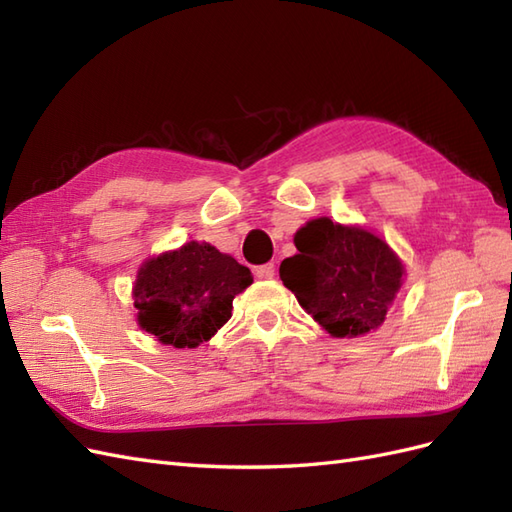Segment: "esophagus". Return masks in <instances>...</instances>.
Segmentation results:
<instances>
[{
	"instance_id": "esophagus-1",
	"label": "esophagus",
	"mask_w": 512,
	"mask_h": 512,
	"mask_svg": "<svg viewBox=\"0 0 512 512\" xmlns=\"http://www.w3.org/2000/svg\"><path fill=\"white\" fill-rule=\"evenodd\" d=\"M255 277L261 281H268L274 277V266L272 264H264V266H257L255 268Z\"/></svg>"
}]
</instances>
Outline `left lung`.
<instances>
[{
	"mask_svg": "<svg viewBox=\"0 0 512 512\" xmlns=\"http://www.w3.org/2000/svg\"><path fill=\"white\" fill-rule=\"evenodd\" d=\"M298 255L283 259L281 281L309 316L335 337H357L385 322L404 268L374 233L329 218L294 235Z\"/></svg>",
	"mask_w": 512,
	"mask_h": 512,
	"instance_id": "obj_1",
	"label": "left lung"
}]
</instances>
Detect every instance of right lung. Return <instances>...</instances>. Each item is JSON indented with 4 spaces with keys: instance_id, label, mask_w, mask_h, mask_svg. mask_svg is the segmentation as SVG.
<instances>
[{
    "instance_id": "add662e5",
    "label": "right lung",
    "mask_w": 512,
    "mask_h": 512,
    "mask_svg": "<svg viewBox=\"0 0 512 512\" xmlns=\"http://www.w3.org/2000/svg\"><path fill=\"white\" fill-rule=\"evenodd\" d=\"M253 274L212 244L188 242L147 261L138 272V322L162 344L196 348L231 318L233 298Z\"/></svg>"
}]
</instances>
